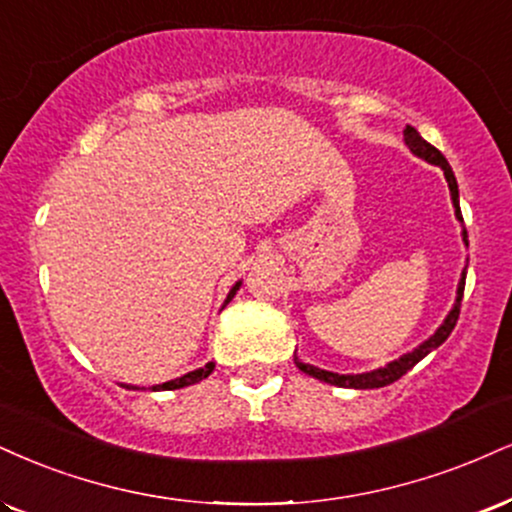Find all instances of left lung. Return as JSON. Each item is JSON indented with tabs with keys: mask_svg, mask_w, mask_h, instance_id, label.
Segmentation results:
<instances>
[{
	"mask_svg": "<svg viewBox=\"0 0 512 512\" xmlns=\"http://www.w3.org/2000/svg\"><path fill=\"white\" fill-rule=\"evenodd\" d=\"M403 135H405V145H408V150L412 152V155L420 157V159H424V162H429V164H434V166H441L443 176H446V181H448V190H451L455 219H458L460 224H463V214H460L458 181H455L453 169H451V166H448L446 157H443L434 145H429L427 140H424L422 135L417 133L412 126L405 128ZM463 243H465V248H467V231L465 229H463ZM465 276H467V267L463 269V274H460L458 291H455V303L451 307V312H448L446 319H443V324L439 326V329H436L434 334L427 338V341H422L415 350H410V353L400 355L398 360L389 362V365L377 367V369H372V372H362V374H338V372H326V369H319L315 365H307V362L300 360L298 355H293L295 367H298L300 372L310 374V377H315L319 381H326V384L341 386V389H381V386L393 384V381H398L405 372H410V369L415 367L417 362L422 360V357H427L429 353H432V350L439 348L441 343L446 341L448 336H451V331L455 329V322H458V315H460V303H463Z\"/></svg>",
	"mask_w": 512,
	"mask_h": 512,
	"instance_id": "8db88e82",
	"label": "left lung"
}]
</instances>
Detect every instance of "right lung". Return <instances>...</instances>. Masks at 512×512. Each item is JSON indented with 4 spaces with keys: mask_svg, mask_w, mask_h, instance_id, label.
<instances>
[{
    "mask_svg": "<svg viewBox=\"0 0 512 512\" xmlns=\"http://www.w3.org/2000/svg\"><path fill=\"white\" fill-rule=\"evenodd\" d=\"M240 283L243 281H236L231 286V291H229V295H226V300H224V305H229L231 300H233V295H236V291L240 288ZM212 369H214V362H207L205 367H197V369H193V372H188V374H183V377H178V379H171V381H164V384H157V386H152V391H176V389H183V386H190V384H197V381H202V379H207L209 374H212ZM126 386V389H138V386H131V384H123Z\"/></svg>",
    "mask_w": 512,
    "mask_h": 512,
    "instance_id": "obj_1",
    "label": "right lung"
}]
</instances>
